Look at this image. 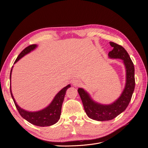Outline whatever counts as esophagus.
Returning a JSON list of instances; mask_svg holds the SVG:
<instances>
[{"label":"esophagus","mask_w":148,"mask_h":148,"mask_svg":"<svg viewBox=\"0 0 148 148\" xmlns=\"http://www.w3.org/2000/svg\"><path fill=\"white\" fill-rule=\"evenodd\" d=\"M73 84L75 86H79L81 84V82L79 79H74L73 81Z\"/></svg>","instance_id":"obj_1"}]
</instances>
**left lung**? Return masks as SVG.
Instances as JSON below:
<instances>
[{"label": "left lung", "mask_w": 148, "mask_h": 148, "mask_svg": "<svg viewBox=\"0 0 148 148\" xmlns=\"http://www.w3.org/2000/svg\"><path fill=\"white\" fill-rule=\"evenodd\" d=\"M110 44L113 50L108 53V56L122 59L126 68V85L121 97L112 104L102 105L94 102L82 88L77 90L87 115L90 118L98 121L112 120L125 110L130 102L135 88L134 66L128 53L122 46L118 44L110 42Z\"/></svg>", "instance_id": "1"}]
</instances>
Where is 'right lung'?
<instances>
[{
    "label": "right lung",
    "mask_w": 148,
    "mask_h": 148,
    "mask_svg": "<svg viewBox=\"0 0 148 148\" xmlns=\"http://www.w3.org/2000/svg\"><path fill=\"white\" fill-rule=\"evenodd\" d=\"M36 47V44H32L29 45L23 50L20 53L18 57L15 60L14 64L20 59L22 57L26 55V54L29 53L34 49ZM11 72L12 69L11 70L10 73V80L11 77ZM71 87L70 84L67 85V86L62 89L58 94L54 97L53 101L51 104L47 107L45 108L44 109L35 112H29L26 111L25 110L21 108L15 102V101L13 97V95L11 92V86H10V92L11 95L14 101L15 107L20 113V114L22 116V118L25 119L27 121L30 122L33 125L39 126V127H45V126H50L56 123L60 119V116L61 114V109L63 103L64 97L66 94V91L68 88Z\"/></svg>",
    "instance_id": "obj_1"
}]
</instances>
